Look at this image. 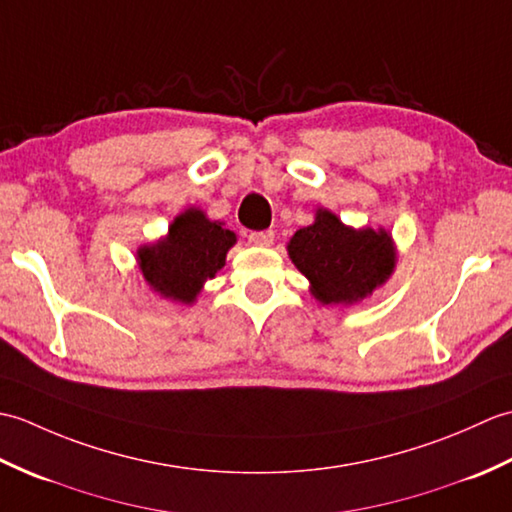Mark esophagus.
<instances>
[{
	"label": "esophagus",
	"instance_id": "obj_1",
	"mask_svg": "<svg viewBox=\"0 0 512 512\" xmlns=\"http://www.w3.org/2000/svg\"><path fill=\"white\" fill-rule=\"evenodd\" d=\"M273 242H275L273 231H255L248 235V244H253V246H270Z\"/></svg>",
	"mask_w": 512,
	"mask_h": 512
}]
</instances>
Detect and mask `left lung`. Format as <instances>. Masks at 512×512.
<instances>
[{"instance_id": "obj_1", "label": "left lung", "mask_w": 512, "mask_h": 512, "mask_svg": "<svg viewBox=\"0 0 512 512\" xmlns=\"http://www.w3.org/2000/svg\"><path fill=\"white\" fill-rule=\"evenodd\" d=\"M288 255L323 306H350L383 286L394 273L396 248L385 228H352L328 209L288 242Z\"/></svg>"}]
</instances>
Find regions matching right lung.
<instances>
[{"mask_svg": "<svg viewBox=\"0 0 512 512\" xmlns=\"http://www.w3.org/2000/svg\"><path fill=\"white\" fill-rule=\"evenodd\" d=\"M237 242L222 222H211L204 211L187 209L171 222L167 237L138 248V268L160 297L193 303L206 279H213Z\"/></svg>", "mask_w": 512, "mask_h": 512, "instance_id": "right-lung-1", "label": "right lung"}]
</instances>
